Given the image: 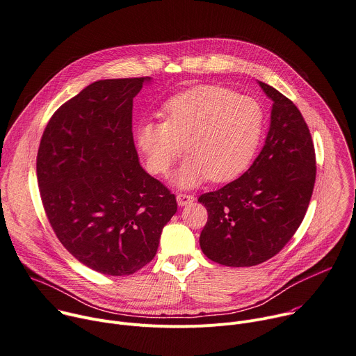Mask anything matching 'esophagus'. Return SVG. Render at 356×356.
<instances>
[{
  "label": "esophagus",
  "instance_id": "esophagus-1",
  "mask_svg": "<svg viewBox=\"0 0 356 356\" xmlns=\"http://www.w3.org/2000/svg\"><path fill=\"white\" fill-rule=\"evenodd\" d=\"M195 201L193 195H189V193H182V192H178L177 193V202L179 207H186L189 204H192Z\"/></svg>",
  "mask_w": 356,
  "mask_h": 356
}]
</instances>
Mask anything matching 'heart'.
<instances>
[{
	"instance_id": "b5f03b06",
	"label": "heart",
	"mask_w": 356,
	"mask_h": 356,
	"mask_svg": "<svg viewBox=\"0 0 356 356\" xmlns=\"http://www.w3.org/2000/svg\"><path fill=\"white\" fill-rule=\"evenodd\" d=\"M163 117L165 122L147 120L137 127L136 145L147 170L165 175L185 143L189 155L172 177L179 188L239 177L253 163L266 127L259 100L215 85L172 96L163 106Z\"/></svg>"
}]
</instances>
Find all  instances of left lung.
Wrapping results in <instances>:
<instances>
[{
	"label": "left lung",
	"mask_w": 356,
	"mask_h": 356,
	"mask_svg": "<svg viewBox=\"0 0 356 356\" xmlns=\"http://www.w3.org/2000/svg\"><path fill=\"white\" fill-rule=\"evenodd\" d=\"M259 85L273 100L260 154L242 177L198 198L208 211L201 249L229 267L260 264L289 243L305 216L317 172L302 114L279 90Z\"/></svg>",
	"instance_id": "left-lung-1"
}]
</instances>
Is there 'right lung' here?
<instances>
[{"label": "right lung", "instance_id": "1", "mask_svg": "<svg viewBox=\"0 0 356 356\" xmlns=\"http://www.w3.org/2000/svg\"><path fill=\"white\" fill-rule=\"evenodd\" d=\"M149 77L106 79L63 103L36 155L48 220L63 248L107 275H130L149 263L175 195L138 163L133 99Z\"/></svg>", "mask_w": 356, "mask_h": 356}]
</instances>
